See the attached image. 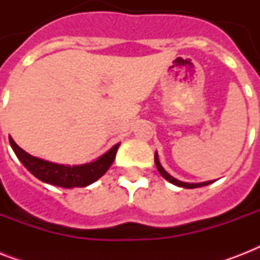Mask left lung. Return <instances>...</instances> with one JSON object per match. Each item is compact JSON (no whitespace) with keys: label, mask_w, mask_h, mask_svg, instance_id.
Masks as SVG:
<instances>
[{"label":"left lung","mask_w":260,"mask_h":260,"mask_svg":"<svg viewBox=\"0 0 260 260\" xmlns=\"http://www.w3.org/2000/svg\"><path fill=\"white\" fill-rule=\"evenodd\" d=\"M155 165H156V169H158V171L160 173V175H162L166 181H169L170 183H173V185H177L179 186V187H185V189H196V187H201V186H206L209 185V183H212L213 181H208V182H201V183H187V182H182V181H178L177 178L171 177L170 174L167 173L165 169L162 167V165L159 163V159H158V154H155Z\"/></svg>","instance_id":"obj_1"}]
</instances>
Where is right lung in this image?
I'll return each instance as SVG.
<instances>
[{"mask_svg":"<svg viewBox=\"0 0 260 260\" xmlns=\"http://www.w3.org/2000/svg\"><path fill=\"white\" fill-rule=\"evenodd\" d=\"M9 142L16 156L20 159V162L25 166L29 173H32L38 179L46 182V183L66 187V189L85 187V186H89L90 183L100 179L112 166L118 146H120V144L113 146L106 154H104L91 163L81 165V166H64V165H58V163L35 158L22 148H20L12 138L9 139Z\"/></svg>","mask_w":260,"mask_h":260,"instance_id":"right-lung-1","label":"right lung"}]
</instances>
